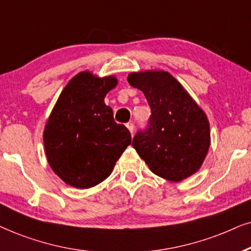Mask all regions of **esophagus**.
<instances>
[{"label":"esophagus","instance_id":"obj_1","mask_svg":"<svg viewBox=\"0 0 251 251\" xmlns=\"http://www.w3.org/2000/svg\"><path fill=\"white\" fill-rule=\"evenodd\" d=\"M126 127L128 128V131L131 132V134L133 135V131H134V125H133V123H127V124H126Z\"/></svg>","mask_w":251,"mask_h":251}]
</instances>
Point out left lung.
<instances>
[{"instance_id": "left-lung-1", "label": "left lung", "mask_w": 251, "mask_h": 251, "mask_svg": "<svg viewBox=\"0 0 251 251\" xmlns=\"http://www.w3.org/2000/svg\"><path fill=\"white\" fill-rule=\"evenodd\" d=\"M127 81L143 92L151 109L148 127L132 142L151 172L179 182L199 171L210 147L204 111L169 72H134Z\"/></svg>"}]
</instances>
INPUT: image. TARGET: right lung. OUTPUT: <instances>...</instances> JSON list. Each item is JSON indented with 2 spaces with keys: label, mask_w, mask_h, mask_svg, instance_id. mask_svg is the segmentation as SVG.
I'll use <instances>...</instances> for the list:
<instances>
[{
  "label": "right lung",
  "mask_w": 251,
  "mask_h": 251,
  "mask_svg": "<svg viewBox=\"0 0 251 251\" xmlns=\"http://www.w3.org/2000/svg\"><path fill=\"white\" fill-rule=\"evenodd\" d=\"M117 82L113 75L78 73L63 89L46 124L47 159L70 186L85 189L99 185L131 145V133L115 122L112 109L104 103Z\"/></svg>",
  "instance_id": "right-lung-1"
}]
</instances>
